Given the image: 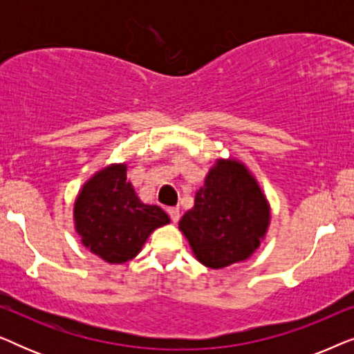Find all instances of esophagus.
Wrapping results in <instances>:
<instances>
[{"label": "esophagus", "mask_w": 354, "mask_h": 354, "mask_svg": "<svg viewBox=\"0 0 354 354\" xmlns=\"http://www.w3.org/2000/svg\"><path fill=\"white\" fill-rule=\"evenodd\" d=\"M167 212H169V216H171L172 222H177L178 219H180V211H178V207H169Z\"/></svg>", "instance_id": "obj_1"}]
</instances>
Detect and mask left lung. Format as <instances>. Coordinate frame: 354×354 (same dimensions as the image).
<instances>
[{
  "label": "left lung",
  "instance_id": "1",
  "mask_svg": "<svg viewBox=\"0 0 354 354\" xmlns=\"http://www.w3.org/2000/svg\"><path fill=\"white\" fill-rule=\"evenodd\" d=\"M270 206L259 183L239 159H217L178 222L193 254L211 269L246 261L268 234Z\"/></svg>",
  "mask_w": 354,
  "mask_h": 354
}]
</instances>
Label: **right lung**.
Returning <instances> with one entry per match:
<instances>
[{
    "mask_svg": "<svg viewBox=\"0 0 354 354\" xmlns=\"http://www.w3.org/2000/svg\"><path fill=\"white\" fill-rule=\"evenodd\" d=\"M171 222L156 205H145L127 182V166L111 164L88 178L74 203L75 232L90 253L124 264L142 251L158 227Z\"/></svg>",
    "mask_w": 354,
    "mask_h": 354,
    "instance_id": "right-lung-1",
    "label": "right lung"
}]
</instances>
